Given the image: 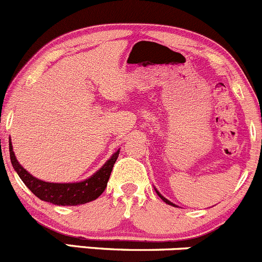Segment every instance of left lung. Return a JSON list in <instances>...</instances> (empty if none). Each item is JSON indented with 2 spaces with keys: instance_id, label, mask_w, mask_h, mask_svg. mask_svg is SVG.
Masks as SVG:
<instances>
[{
  "instance_id": "1",
  "label": "left lung",
  "mask_w": 262,
  "mask_h": 262,
  "mask_svg": "<svg viewBox=\"0 0 262 262\" xmlns=\"http://www.w3.org/2000/svg\"><path fill=\"white\" fill-rule=\"evenodd\" d=\"M154 189H155V191H156V194H158V195H159V196H160V198H161V199H163V201H164V202H165V203H166V204H169V206H172V207H178V206H177V204H174V203H172V202H170V201H169V199H166V198H165V196H164V195H161V194H160V193H159V190H158V189H156V188H154Z\"/></svg>"
}]
</instances>
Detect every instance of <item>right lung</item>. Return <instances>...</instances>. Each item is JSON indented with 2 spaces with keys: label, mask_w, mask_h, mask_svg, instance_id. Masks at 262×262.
<instances>
[{
  "label": "right lung",
  "mask_w": 262,
  "mask_h": 262,
  "mask_svg": "<svg viewBox=\"0 0 262 262\" xmlns=\"http://www.w3.org/2000/svg\"><path fill=\"white\" fill-rule=\"evenodd\" d=\"M10 159L13 169L17 172L20 179L25 183L39 199L56 206H79L88 203L98 198L106 189L112 168L120 154V149L112 154L111 158L103 164L93 175L82 182L75 183H50L32 177V175L21 165L16 159L12 149V142L10 139Z\"/></svg>",
  "instance_id": "add662e5"
}]
</instances>
